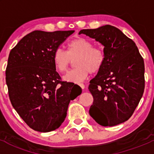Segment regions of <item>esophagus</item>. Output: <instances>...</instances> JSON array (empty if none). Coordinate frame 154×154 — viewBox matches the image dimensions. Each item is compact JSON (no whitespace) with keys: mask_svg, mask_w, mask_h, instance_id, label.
Returning <instances> with one entry per match:
<instances>
[{"mask_svg":"<svg viewBox=\"0 0 154 154\" xmlns=\"http://www.w3.org/2000/svg\"><path fill=\"white\" fill-rule=\"evenodd\" d=\"M79 86L81 87L82 89H84L85 88V85L83 84V83H79Z\"/></svg>","mask_w":154,"mask_h":154,"instance_id":"34e87169","label":"esophagus"}]
</instances>
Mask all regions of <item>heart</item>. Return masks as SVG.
<instances>
[{
	"instance_id": "heart-1",
	"label": "heart",
	"mask_w": 154,
	"mask_h": 154,
	"mask_svg": "<svg viewBox=\"0 0 154 154\" xmlns=\"http://www.w3.org/2000/svg\"><path fill=\"white\" fill-rule=\"evenodd\" d=\"M75 57L77 67L64 75L65 81L80 83L86 80L90 73L100 71L105 62L103 51L100 48L93 47V43L83 37L70 40L67 43V51L57 48L53 54V61L60 72H65Z\"/></svg>"
}]
</instances>
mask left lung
<instances>
[{"label":"left lung","mask_w":154,"mask_h":154,"mask_svg":"<svg viewBox=\"0 0 154 154\" xmlns=\"http://www.w3.org/2000/svg\"><path fill=\"white\" fill-rule=\"evenodd\" d=\"M81 33L104 46V64L88 86L94 98L90 116L103 127L123 123L131 117L143 95V58L134 42L116 27L107 24L82 29Z\"/></svg>","instance_id":"obj_1"}]
</instances>
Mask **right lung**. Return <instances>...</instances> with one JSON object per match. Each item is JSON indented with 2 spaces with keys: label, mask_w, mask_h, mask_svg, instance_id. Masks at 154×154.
<instances>
[{
  "label": "right lung",
  "mask_w": 154,
  "mask_h": 154,
  "mask_svg": "<svg viewBox=\"0 0 154 154\" xmlns=\"http://www.w3.org/2000/svg\"><path fill=\"white\" fill-rule=\"evenodd\" d=\"M74 30H35L11 50L6 82L13 108L30 128L47 133L61 126L70 101L80 95L78 85L62 81L53 54Z\"/></svg>",
  "instance_id": "obj_1"
}]
</instances>
